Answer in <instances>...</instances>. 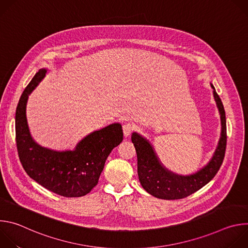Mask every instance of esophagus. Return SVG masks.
Returning <instances> with one entry per match:
<instances>
[{
  "label": "esophagus",
  "mask_w": 248,
  "mask_h": 248,
  "mask_svg": "<svg viewBox=\"0 0 248 248\" xmlns=\"http://www.w3.org/2000/svg\"><path fill=\"white\" fill-rule=\"evenodd\" d=\"M123 130H124V135L126 137V136H128L130 133H131V131L133 130V125L131 124H124V125H123Z\"/></svg>",
  "instance_id": "esophagus-1"
}]
</instances>
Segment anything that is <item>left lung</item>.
<instances>
[{"instance_id": "8db88e82", "label": "left lung", "mask_w": 248, "mask_h": 248, "mask_svg": "<svg viewBox=\"0 0 248 248\" xmlns=\"http://www.w3.org/2000/svg\"><path fill=\"white\" fill-rule=\"evenodd\" d=\"M210 85L213 89V96L220 113L221 135L213 156L194 173L184 175L168 170L160 161L150 141L135 131L132 132L131 141L137 155L139 182L149 194L165 200L182 199L202 188L218 172L225 157L227 145L226 114L214 85L212 83Z\"/></svg>"}]
</instances>
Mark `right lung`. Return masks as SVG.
<instances>
[{
    "mask_svg": "<svg viewBox=\"0 0 248 248\" xmlns=\"http://www.w3.org/2000/svg\"><path fill=\"white\" fill-rule=\"evenodd\" d=\"M47 73L48 68L38 70L17 104L16 136L19 160L30 178L46 189L64 197H80L98 184L106 160L123 141L122 124H111L89 133L74 150L57 151L38 144L29 130L26 105Z\"/></svg>",
    "mask_w": 248,
    "mask_h": 248,
    "instance_id": "1",
    "label": "right lung"
}]
</instances>
